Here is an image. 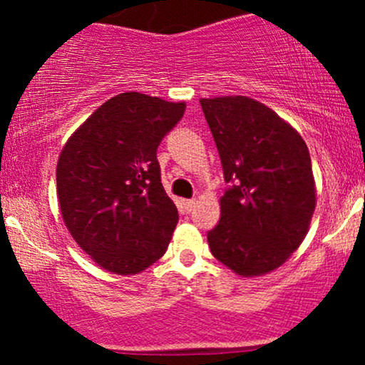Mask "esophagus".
I'll return each instance as SVG.
<instances>
[{
    "mask_svg": "<svg viewBox=\"0 0 365 365\" xmlns=\"http://www.w3.org/2000/svg\"><path fill=\"white\" fill-rule=\"evenodd\" d=\"M194 206H195V199L183 200V211H185V212H190L192 209H194Z\"/></svg>",
    "mask_w": 365,
    "mask_h": 365,
    "instance_id": "esophagus-1",
    "label": "esophagus"
}]
</instances>
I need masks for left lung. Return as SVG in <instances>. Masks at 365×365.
Masks as SVG:
<instances>
[{"label": "left lung", "instance_id": "8db88e82", "mask_svg": "<svg viewBox=\"0 0 365 365\" xmlns=\"http://www.w3.org/2000/svg\"><path fill=\"white\" fill-rule=\"evenodd\" d=\"M225 182L207 244L242 276L276 269L299 249L316 207L309 149L292 125L244 96L200 99Z\"/></svg>", "mask_w": 365, "mask_h": 365}]
</instances>
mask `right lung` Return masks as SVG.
<instances>
[{
    "instance_id": "add662e5",
    "label": "right lung",
    "mask_w": 365,
    "mask_h": 365,
    "mask_svg": "<svg viewBox=\"0 0 365 365\" xmlns=\"http://www.w3.org/2000/svg\"><path fill=\"white\" fill-rule=\"evenodd\" d=\"M183 113L185 103L123 92L92 113L61 150L63 221L110 273H140L168 249L178 211L163 188L156 153Z\"/></svg>"
}]
</instances>
